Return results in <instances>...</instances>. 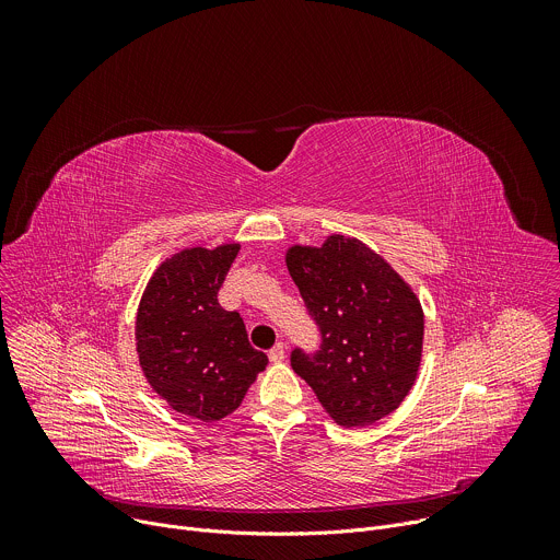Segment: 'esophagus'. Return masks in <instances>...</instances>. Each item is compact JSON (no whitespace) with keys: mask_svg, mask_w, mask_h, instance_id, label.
Returning <instances> with one entry per match:
<instances>
[{"mask_svg":"<svg viewBox=\"0 0 560 560\" xmlns=\"http://www.w3.org/2000/svg\"><path fill=\"white\" fill-rule=\"evenodd\" d=\"M268 357H270L272 363H281V361L285 359V346H283V343H277V346L268 352Z\"/></svg>","mask_w":560,"mask_h":560,"instance_id":"obj_1","label":"esophagus"}]
</instances>
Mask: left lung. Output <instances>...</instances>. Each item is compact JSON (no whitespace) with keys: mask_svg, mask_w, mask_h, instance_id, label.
<instances>
[{"mask_svg":"<svg viewBox=\"0 0 560 560\" xmlns=\"http://www.w3.org/2000/svg\"><path fill=\"white\" fill-rule=\"evenodd\" d=\"M285 266L322 330L316 354L292 352V370L343 428L392 415L410 394L425 318L412 285L381 255L346 234L290 246Z\"/></svg>","mask_w":560,"mask_h":560,"instance_id":"1","label":"left lung"}]
</instances>
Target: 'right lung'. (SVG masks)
<instances>
[{
    "label": "right lung",
    "mask_w": 560,
    "mask_h": 560,
    "mask_svg": "<svg viewBox=\"0 0 560 560\" xmlns=\"http://www.w3.org/2000/svg\"><path fill=\"white\" fill-rule=\"evenodd\" d=\"M238 244L186 248L152 272L135 322L139 365L150 387L186 417L214 423L242 406L268 357L248 341L244 318L217 292Z\"/></svg>",
    "instance_id": "add662e5"
}]
</instances>
